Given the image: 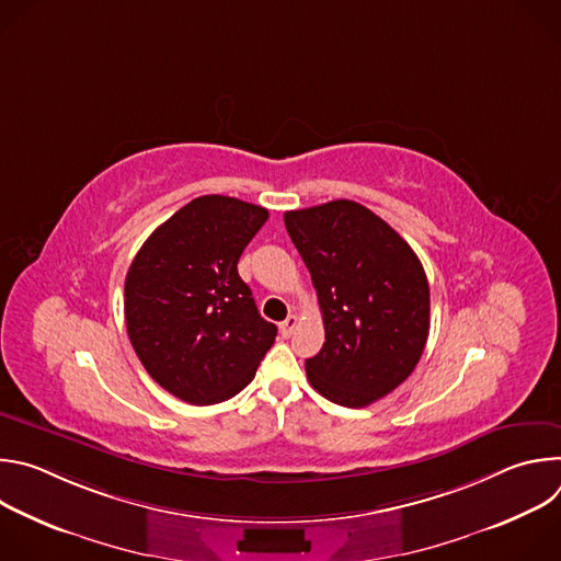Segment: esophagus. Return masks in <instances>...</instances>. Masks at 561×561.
Listing matches in <instances>:
<instances>
[{
  "label": "esophagus",
  "instance_id": "1",
  "mask_svg": "<svg viewBox=\"0 0 561 561\" xmlns=\"http://www.w3.org/2000/svg\"><path fill=\"white\" fill-rule=\"evenodd\" d=\"M297 324H299V319L295 317V314H288L284 322L279 324V333H282V337H290L293 335V331L297 329Z\"/></svg>",
  "mask_w": 561,
  "mask_h": 561
}]
</instances>
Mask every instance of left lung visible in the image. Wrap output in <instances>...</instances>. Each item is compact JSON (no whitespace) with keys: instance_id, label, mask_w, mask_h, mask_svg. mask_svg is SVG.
I'll list each match as a JSON object with an SVG mask.
<instances>
[{"instance_id":"8db88e82","label":"left lung","mask_w":561,"mask_h":561,"mask_svg":"<svg viewBox=\"0 0 561 561\" xmlns=\"http://www.w3.org/2000/svg\"><path fill=\"white\" fill-rule=\"evenodd\" d=\"M286 230L317 290L327 342L306 359L310 386L346 409L392 392L417 366L431 329L420 257L351 199L288 210Z\"/></svg>"}]
</instances>
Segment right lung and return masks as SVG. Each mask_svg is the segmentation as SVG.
Wrapping results in <instances>:
<instances>
[{"label": "right lung", "mask_w": 561, "mask_h": 561, "mask_svg": "<svg viewBox=\"0 0 561 561\" xmlns=\"http://www.w3.org/2000/svg\"><path fill=\"white\" fill-rule=\"evenodd\" d=\"M268 210L204 195L154 228L124 284L130 344L148 375L186 404L249 386L277 327L260 314L237 262Z\"/></svg>", "instance_id": "right-lung-1"}]
</instances>
